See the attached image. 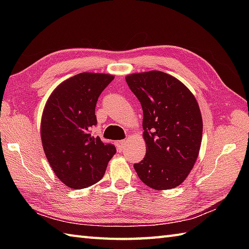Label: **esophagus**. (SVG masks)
Segmentation results:
<instances>
[{
	"label": "esophagus",
	"instance_id": "obj_1",
	"mask_svg": "<svg viewBox=\"0 0 249 249\" xmlns=\"http://www.w3.org/2000/svg\"><path fill=\"white\" fill-rule=\"evenodd\" d=\"M126 143H127V140H120L118 142V146L120 149H123V147L126 145Z\"/></svg>",
	"mask_w": 249,
	"mask_h": 249
}]
</instances>
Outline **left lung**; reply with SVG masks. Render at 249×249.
<instances>
[{
    "mask_svg": "<svg viewBox=\"0 0 249 249\" xmlns=\"http://www.w3.org/2000/svg\"><path fill=\"white\" fill-rule=\"evenodd\" d=\"M143 110L146 154L134 168L139 178L156 190L182 184L197 160L202 140V116L189 89L160 71L126 76Z\"/></svg>",
    "mask_w": 249,
    "mask_h": 249,
    "instance_id": "8db88e82",
    "label": "left lung"
}]
</instances>
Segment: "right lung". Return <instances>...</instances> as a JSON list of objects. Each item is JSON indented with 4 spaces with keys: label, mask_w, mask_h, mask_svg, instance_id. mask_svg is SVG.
<instances>
[{
    "label": "right lung",
    "mask_w": 249,
    "mask_h": 249,
    "mask_svg": "<svg viewBox=\"0 0 249 249\" xmlns=\"http://www.w3.org/2000/svg\"><path fill=\"white\" fill-rule=\"evenodd\" d=\"M114 76L81 72L59 84L41 115V143L62 183L72 189L92 186L103 178L115 146L91 135L97 124L95 107Z\"/></svg>",
    "instance_id": "add662e5"
}]
</instances>
